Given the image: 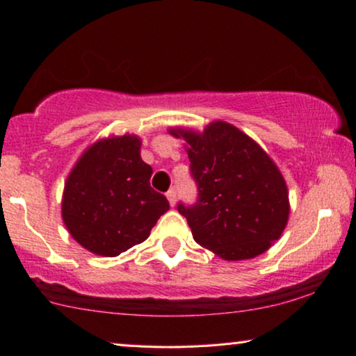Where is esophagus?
Returning <instances> with one entry per match:
<instances>
[{"label": "esophagus", "instance_id": "obj_1", "mask_svg": "<svg viewBox=\"0 0 356 356\" xmlns=\"http://www.w3.org/2000/svg\"><path fill=\"white\" fill-rule=\"evenodd\" d=\"M165 197H168L170 207H174L175 205V191H174V188H170V191L165 193Z\"/></svg>", "mask_w": 356, "mask_h": 356}]
</instances>
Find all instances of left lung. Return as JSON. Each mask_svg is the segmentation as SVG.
<instances>
[{
  "label": "left lung",
  "mask_w": 356,
  "mask_h": 356,
  "mask_svg": "<svg viewBox=\"0 0 356 356\" xmlns=\"http://www.w3.org/2000/svg\"><path fill=\"white\" fill-rule=\"evenodd\" d=\"M187 143L191 172L199 187L195 205L179 211L193 240L225 261L251 259L279 240L289 220V192L276 163L253 138L215 120L193 131L169 128Z\"/></svg>",
  "instance_id": "obj_1"
}]
</instances>
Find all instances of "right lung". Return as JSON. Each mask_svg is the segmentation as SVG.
<instances>
[{"instance_id": "obj_1", "label": "right lung", "mask_w": 356, "mask_h": 356, "mask_svg": "<svg viewBox=\"0 0 356 356\" xmlns=\"http://www.w3.org/2000/svg\"><path fill=\"white\" fill-rule=\"evenodd\" d=\"M151 174L138 134L92 143L67 175L62 193V220L70 236L108 258L145 241L169 210L168 199L149 186Z\"/></svg>"}]
</instances>
